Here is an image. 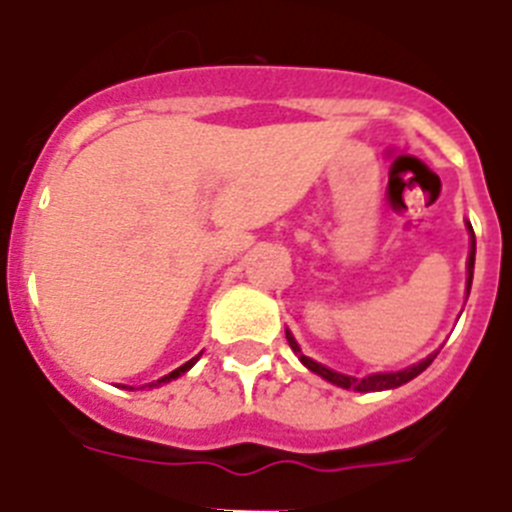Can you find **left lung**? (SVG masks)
I'll use <instances>...</instances> for the list:
<instances>
[{
    "label": "left lung",
    "mask_w": 512,
    "mask_h": 512,
    "mask_svg": "<svg viewBox=\"0 0 512 512\" xmlns=\"http://www.w3.org/2000/svg\"><path fill=\"white\" fill-rule=\"evenodd\" d=\"M471 229V226H468ZM474 255H476V239H474V231H471V252H468V281H466V296L468 291H471V281H474ZM286 338H289V346L294 349V354L299 356V362L304 364V367L309 369V372H315V375H320L322 380L333 382V385H338V388H346V390H359V393H369V390H390V388H398V385H403V382L414 380L416 375H422L424 369L432 364V359H435L437 354L427 356V359H422L419 364H414V367H406L401 369V372H377V375H369V377H349V375H341V372H333V369L322 367V364H317L315 359H309V356L302 354V349H299V343L294 341V336H291L289 330H286Z\"/></svg>",
    "instance_id": "8db88e82"
}]
</instances>
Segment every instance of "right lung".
<instances>
[{"label":"right lung","instance_id":"right-lung-1","mask_svg":"<svg viewBox=\"0 0 512 512\" xmlns=\"http://www.w3.org/2000/svg\"><path fill=\"white\" fill-rule=\"evenodd\" d=\"M197 359H200V356H195V359H190V362H187V364H182V367H179V369H174V372H169V375H166V377H161V380H158V382H153V385H161V382H171V380H176V377H179V375H184V372H187V369H190L192 364L197 362Z\"/></svg>","mask_w":512,"mask_h":512}]
</instances>
